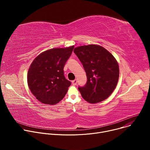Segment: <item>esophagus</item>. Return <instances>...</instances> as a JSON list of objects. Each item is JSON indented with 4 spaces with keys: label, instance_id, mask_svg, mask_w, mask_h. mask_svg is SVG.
<instances>
[{
    "label": "esophagus",
    "instance_id": "esophagus-1",
    "mask_svg": "<svg viewBox=\"0 0 150 150\" xmlns=\"http://www.w3.org/2000/svg\"><path fill=\"white\" fill-rule=\"evenodd\" d=\"M72 84H73V85H76V83H77V80H76V79H74V80L72 81Z\"/></svg>",
    "mask_w": 150,
    "mask_h": 150
}]
</instances>
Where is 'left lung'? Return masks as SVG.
<instances>
[{"mask_svg": "<svg viewBox=\"0 0 150 150\" xmlns=\"http://www.w3.org/2000/svg\"><path fill=\"white\" fill-rule=\"evenodd\" d=\"M87 75V83L78 90L84 100L97 103L108 98L118 82L119 68L113 56L98 45L83 46L74 49Z\"/></svg>", "mask_w": 150, "mask_h": 150, "instance_id": "obj_1", "label": "left lung"}]
</instances>
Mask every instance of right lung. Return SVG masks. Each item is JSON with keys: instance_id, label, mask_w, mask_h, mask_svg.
I'll return each instance as SVG.
<instances>
[{"instance_id": "add662e5", "label": "right lung", "mask_w": 150, "mask_h": 150, "mask_svg": "<svg viewBox=\"0 0 150 150\" xmlns=\"http://www.w3.org/2000/svg\"><path fill=\"white\" fill-rule=\"evenodd\" d=\"M74 48L73 46L46 50L32 62L27 75L28 85L41 103L56 104L67 94L71 82L64 76L63 68Z\"/></svg>"}]
</instances>
